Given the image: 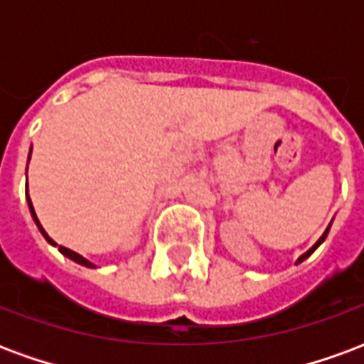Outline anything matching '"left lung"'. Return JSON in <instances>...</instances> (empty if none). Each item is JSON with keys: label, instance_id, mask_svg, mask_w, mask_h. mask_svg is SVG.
<instances>
[{"label": "left lung", "instance_id": "obj_1", "mask_svg": "<svg viewBox=\"0 0 364 364\" xmlns=\"http://www.w3.org/2000/svg\"><path fill=\"white\" fill-rule=\"evenodd\" d=\"M328 232H329V226H328V230H326V232H323V236H321L320 240H318V242H316V244H314L312 247H310V250H308V252L304 253V255H300V257H298V263H300V261H304L306 257H310V255H312V253L316 252V250H318V245H320L321 242H323V240H326V236H328Z\"/></svg>", "mask_w": 364, "mask_h": 364}]
</instances>
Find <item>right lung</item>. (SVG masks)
Returning <instances> with one entry per match:
<instances>
[{
    "label": "right lung",
    "instance_id": "1",
    "mask_svg": "<svg viewBox=\"0 0 364 364\" xmlns=\"http://www.w3.org/2000/svg\"><path fill=\"white\" fill-rule=\"evenodd\" d=\"M27 200H28V208H31V214H33V218H35L38 230L43 232V236L46 237V240H48V242H50L52 245H58V244H54V240H52V237L48 236L46 232H44L43 226H41V222H38V218H36V214H35V208H33V203H31V198H28V193H27ZM58 250H60V253H64L66 257H70V259L75 261V263H80V265H83V267H95V265H93L91 261H87V259H85V257H82L80 253H75V252H72V250H68V247H64V245H60Z\"/></svg>",
    "mask_w": 364,
    "mask_h": 364
}]
</instances>
